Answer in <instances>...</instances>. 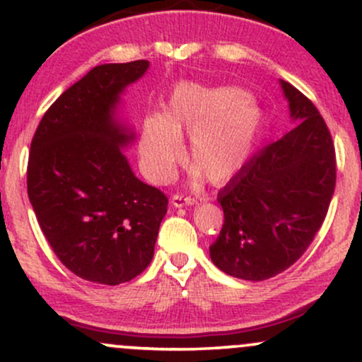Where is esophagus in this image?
<instances>
[{
    "label": "esophagus",
    "instance_id": "esophagus-1",
    "mask_svg": "<svg viewBox=\"0 0 362 362\" xmlns=\"http://www.w3.org/2000/svg\"><path fill=\"white\" fill-rule=\"evenodd\" d=\"M195 202V197L192 195H184V194H175L172 197V204L175 207H182V206H192Z\"/></svg>",
    "mask_w": 362,
    "mask_h": 362
}]
</instances>
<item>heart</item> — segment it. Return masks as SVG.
Listing matches in <instances>:
<instances>
[{
    "instance_id": "1",
    "label": "heart",
    "mask_w": 362,
    "mask_h": 362,
    "mask_svg": "<svg viewBox=\"0 0 362 362\" xmlns=\"http://www.w3.org/2000/svg\"><path fill=\"white\" fill-rule=\"evenodd\" d=\"M264 127V114L240 86L180 83L167 114H149L139 136L144 175L163 184L184 156L182 134H190V158L214 184L233 178L250 160Z\"/></svg>"
}]
</instances>
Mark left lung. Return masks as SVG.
Returning a JSON list of instances; mask_svg holds the SVG:
<instances>
[{"mask_svg":"<svg viewBox=\"0 0 362 362\" xmlns=\"http://www.w3.org/2000/svg\"><path fill=\"white\" fill-rule=\"evenodd\" d=\"M296 124L219 190L224 223L209 247L218 269L264 281L289 269L322 228L335 189V148L310 98L281 81Z\"/></svg>","mask_w":362,"mask_h":362,"instance_id":"1","label":"left lung"}]
</instances>
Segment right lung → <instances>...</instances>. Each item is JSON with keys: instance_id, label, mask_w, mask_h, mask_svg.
<instances>
[{"instance_id": "obj_1", "label": "right lung", "mask_w": 362, "mask_h": 362, "mask_svg": "<svg viewBox=\"0 0 362 362\" xmlns=\"http://www.w3.org/2000/svg\"><path fill=\"white\" fill-rule=\"evenodd\" d=\"M144 59L95 66L49 107L28 153L27 190L37 221L66 269L117 286L155 253L168 199L132 173L122 148L134 134L115 119Z\"/></svg>"}]
</instances>
